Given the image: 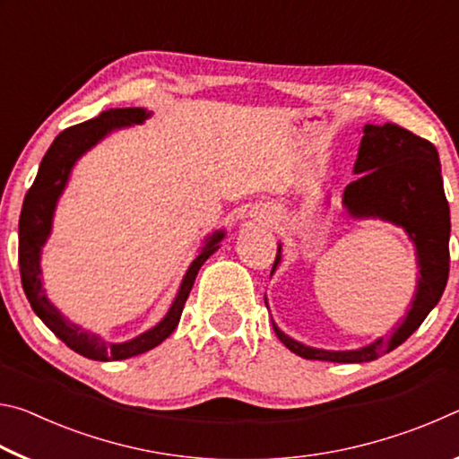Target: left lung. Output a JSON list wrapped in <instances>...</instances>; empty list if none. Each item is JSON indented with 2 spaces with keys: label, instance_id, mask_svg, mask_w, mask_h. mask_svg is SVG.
<instances>
[{
  "label": "left lung",
  "instance_id": "1",
  "mask_svg": "<svg viewBox=\"0 0 459 459\" xmlns=\"http://www.w3.org/2000/svg\"><path fill=\"white\" fill-rule=\"evenodd\" d=\"M352 172L359 176L342 194V204L352 219H378L401 227L413 240L417 257V287L403 322L391 332L356 351L314 348L279 328L277 338L301 359L328 362H370L401 346L427 314L437 306L449 275V204L435 145L394 123L364 126ZM281 263V245L271 275ZM267 304V298H265Z\"/></svg>",
  "mask_w": 459,
  "mask_h": 459
}]
</instances>
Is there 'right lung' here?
Segmentation results:
<instances>
[{
    "instance_id": "1",
    "label": "right lung",
    "mask_w": 459,
    "mask_h": 459,
    "mask_svg": "<svg viewBox=\"0 0 459 459\" xmlns=\"http://www.w3.org/2000/svg\"><path fill=\"white\" fill-rule=\"evenodd\" d=\"M150 117L152 111H147L143 107L108 108V111L100 113L95 119L84 121L81 126L62 131L42 158L36 180L32 184V188L26 194L24 206H22L18 230V259L22 287H24L30 306H32L36 316L40 317V320L48 325L68 348H71V351L79 352L84 359L91 360H126L131 359V356L143 354L161 344V342L176 330L178 322H180L184 304L186 299H188L194 279H196L200 267L204 265V261L211 257L214 251H219V243L227 237V230H214L211 237H206L204 247L200 248L196 259L190 263L188 271H186L180 290H178L168 314L161 317L153 328L139 333V336L131 340L108 342L103 336H99V333L84 330L79 324L68 320L66 316H62L60 309L48 299V295H46L42 285V247L46 245V240H48L52 232L54 211H56L58 198L66 188L74 164L108 134H113V131L123 127L142 126V123Z\"/></svg>"
}]
</instances>
